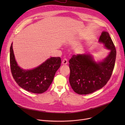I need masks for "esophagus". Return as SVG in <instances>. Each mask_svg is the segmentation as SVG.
<instances>
[{
    "mask_svg": "<svg viewBox=\"0 0 125 125\" xmlns=\"http://www.w3.org/2000/svg\"><path fill=\"white\" fill-rule=\"evenodd\" d=\"M62 63L63 64H64V65H66V64H67L68 63V61H67V59H66V58H64V59L63 60Z\"/></svg>",
    "mask_w": 125,
    "mask_h": 125,
    "instance_id": "34e87169",
    "label": "esophagus"
}]
</instances>
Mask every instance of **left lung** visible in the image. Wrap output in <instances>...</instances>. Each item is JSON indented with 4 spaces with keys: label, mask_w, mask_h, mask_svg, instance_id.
<instances>
[{
    "label": "left lung",
    "mask_w": 125,
    "mask_h": 125,
    "mask_svg": "<svg viewBox=\"0 0 125 125\" xmlns=\"http://www.w3.org/2000/svg\"><path fill=\"white\" fill-rule=\"evenodd\" d=\"M99 42L111 50L102 62L96 63L90 55H73L69 61V82L79 94H88L103 87L110 79L114 70L116 50L109 33L103 31Z\"/></svg>",
    "instance_id": "left-lung-1"
}]
</instances>
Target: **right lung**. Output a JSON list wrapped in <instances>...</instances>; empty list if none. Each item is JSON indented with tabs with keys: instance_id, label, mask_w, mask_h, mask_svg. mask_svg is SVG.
<instances>
[{
	"instance_id": "obj_1",
	"label": "right lung",
	"mask_w": 125,
	"mask_h": 125,
	"mask_svg": "<svg viewBox=\"0 0 125 125\" xmlns=\"http://www.w3.org/2000/svg\"><path fill=\"white\" fill-rule=\"evenodd\" d=\"M61 63L60 57H51L36 68L23 70L15 60L12 43L10 46V64L12 76L17 83L28 92L42 94L46 91Z\"/></svg>"
}]
</instances>
